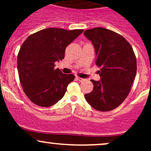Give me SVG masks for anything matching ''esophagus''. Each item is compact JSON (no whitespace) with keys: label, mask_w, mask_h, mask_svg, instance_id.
I'll return each instance as SVG.
<instances>
[{"label":"esophagus","mask_w":151,"mask_h":151,"mask_svg":"<svg viewBox=\"0 0 151 151\" xmlns=\"http://www.w3.org/2000/svg\"><path fill=\"white\" fill-rule=\"evenodd\" d=\"M76 79H77L79 81H83L85 80V79H82V78H80V77H76Z\"/></svg>","instance_id":"obj_1"}]
</instances>
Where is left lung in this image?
Wrapping results in <instances>:
<instances>
[{"mask_svg":"<svg viewBox=\"0 0 151 151\" xmlns=\"http://www.w3.org/2000/svg\"><path fill=\"white\" fill-rule=\"evenodd\" d=\"M84 35L94 47L96 64L101 67V79H91L93 89L84 97L96 110H113L127 97L136 77L134 52L125 38L108 29L96 27L85 30Z\"/></svg>","mask_w":151,"mask_h":151,"instance_id":"1","label":"left lung"}]
</instances>
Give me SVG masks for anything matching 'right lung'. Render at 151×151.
<instances>
[{
	"mask_svg": "<svg viewBox=\"0 0 151 151\" xmlns=\"http://www.w3.org/2000/svg\"><path fill=\"white\" fill-rule=\"evenodd\" d=\"M83 31L50 27L22 43L18 55L19 79L26 96L36 105L51 106L64 96L74 75L55 70V63L64 59L66 47Z\"/></svg>",
	"mask_w": 151,
	"mask_h": 151,
	"instance_id": "1",
	"label": "right lung"
}]
</instances>
